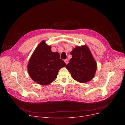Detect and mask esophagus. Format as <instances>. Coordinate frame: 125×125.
<instances>
[{
    "label": "esophagus",
    "instance_id": "1",
    "mask_svg": "<svg viewBox=\"0 0 125 125\" xmlns=\"http://www.w3.org/2000/svg\"><path fill=\"white\" fill-rule=\"evenodd\" d=\"M64 62H65V63H66V64H67L68 63V62H69V61H68V60H67V59H65V60H64Z\"/></svg>",
    "mask_w": 125,
    "mask_h": 125
}]
</instances>
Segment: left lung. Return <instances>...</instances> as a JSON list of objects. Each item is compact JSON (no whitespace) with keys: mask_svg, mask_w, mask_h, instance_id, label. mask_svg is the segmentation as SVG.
Returning a JSON list of instances; mask_svg holds the SVG:
<instances>
[{"mask_svg":"<svg viewBox=\"0 0 125 125\" xmlns=\"http://www.w3.org/2000/svg\"><path fill=\"white\" fill-rule=\"evenodd\" d=\"M70 53L72 57L66 68L72 78L81 83L91 81L95 76L97 64L88 46H77Z\"/></svg>","mask_w":125,"mask_h":125,"instance_id":"8db88e82","label":"left lung"}]
</instances>
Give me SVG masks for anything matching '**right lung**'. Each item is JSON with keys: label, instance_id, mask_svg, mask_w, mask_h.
Masks as SVG:
<instances>
[{"label": "right lung", "instance_id": "obj_1", "mask_svg": "<svg viewBox=\"0 0 125 125\" xmlns=\"http://www.w3.org/2000/svg\"><path fill=\"white\" fill-rule=\"evenodd\" d=\"M66 63L57 52L51 51V45L42 41L34 50L28 64V72L31 79L41 85H47L57 77L59 70Z\"/></svg>", "mask_w": 125, "mask_h": 125}]
</instances>
